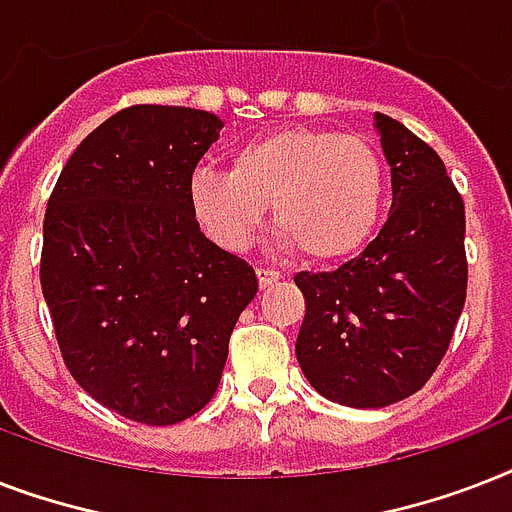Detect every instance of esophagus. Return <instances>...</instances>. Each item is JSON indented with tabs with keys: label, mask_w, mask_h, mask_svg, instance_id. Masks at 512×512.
I'll list each match as a JSON object with an SVG mask.
<instances>
[{
	"label": "esophagus",
	"mask_w": 512,
	"mask_h": 512,
	"mask_svg": "<svg viewBox=\"0 0 512 512\" xmlns=\"http://www.w3.org/2000/svg\"><path fill=\"white\" fill-rule=\"evenodd\" d=\"M257 281H260V289L273 287L276 281H281L279 271H271V268H257Z\"/></svg>",
	"instance_id": "34e87169"
}]
</instances>
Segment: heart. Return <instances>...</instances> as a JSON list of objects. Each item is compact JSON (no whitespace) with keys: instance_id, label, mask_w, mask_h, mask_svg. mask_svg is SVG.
Wrapping results in <instances>:
<instances>
[{"instance_id":"heart-1","label":"heart","mask_w":512,"mask_h":512,"mask_svg":"<svg viewBox=\"0 0 512 512\" xmlns=\"http://www.w3.org/2000/svg\"><path fill=\"white\" fill-rule=\"evenodd\" d=\"M188 199L220 247H247L271 207L287 247L313 263H337L356 255L377 228L385 164L361 135L281 127L241 143L228 172H196Z\"/></svg>"}]
</instances>
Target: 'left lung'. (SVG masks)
Returning a JSON list of instances; mask_svg holds the SVG:
<instances>
[{
    "label": "left lung",
    "instance_id": "left-lung-1",
    "mask_svg": "<svg viewBox=\"0 0 512 512\" xmlns=\"http://www.w3.org/2000/svg\"><path fill=\"white\" fill-rule=\"evenodd\" d=\"M393 204L377 239L337 271L297 273V361L313 388L356 409L404 401L430 380L468 292L465 204L441 156L374 114Z\"/></svg>",
    "mask_w": 512,
    "mask_h": 512
}]
</instances>
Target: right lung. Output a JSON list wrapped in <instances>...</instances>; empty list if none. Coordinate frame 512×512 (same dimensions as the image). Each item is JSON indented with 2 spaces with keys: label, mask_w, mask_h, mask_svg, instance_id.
<instances>
[{
  "label": "right lung",
  "mask_w": 512,
  "mask_h": 512,
  "mask_svg": "<svg viewBox=\"0 0 512 512\" xmlns=\"http://www.w3.org/2000/svg\"><path fill=\"white\" fill-rule=\"evenodd\" d=\"M220 130L196 108H124L79 143L47 201L39 273L60 353L127 420L201 412L257 295L252 265L201 233L188 199Z\"/></svg>",
  "instance_id": "right-lung-1"
}]
</instances>
